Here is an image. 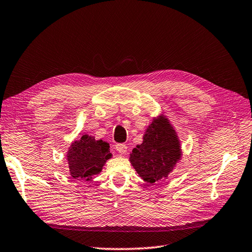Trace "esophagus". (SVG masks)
I'll use <instances>...</instances> for the list:
<instances>
[{
	"label": "esophagus",
	"instance_id": "1",
	"mask_svg": "<svg viewBox=\"0 0 252 252\" xmlns=\"http://www.w3.org/2000/svg\"><path fill=\"white\" fill-rule=\"evenodd\" d=\"M115 150L118 151L120 154L124 155V154H126V152H127V145L124 144V143H118L115 145Z\"/></svg>",
	"mask_w": 252,
	"mask_h": 252
}]
</instances>
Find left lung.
<instances>
[{"instance_id":"left-lung-1","label":"left lung","mask_w":252,"mask_h":252,"mask_svg":"<svg viewBox=\"0 0 252 252\" xmlns=\"http://www.w3.org/2000/svg\"><path fill=\"white\" fill-rule=\"evenodd\" d=\"M181 158L180 142L167 119L153 121L143 137L130 154V162L138 174L149 184H155L173 170Z\"/></svg>"}]
</instances>
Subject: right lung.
Returning <instances> with one entry per match:
<instances>
[{
	"mask_svg": "<svg viewBox=\"0 0 252 252\" xmlns=\"http://www.w3.org/2000/svg\"><path fill=\"white\" fill-rule=\"evenodd\" d=\"M111 157L109 143L96 141L91 136H84L75 141L67 155L70 175L76 180L90 181L92 176L101 171L107 159Z\"/></svg>",
	"mask_w": 252,
	"mask_h": 252,
	"instance_id": "add662e5",
	"label": "right lung"
}]
</instances>
